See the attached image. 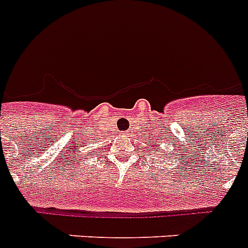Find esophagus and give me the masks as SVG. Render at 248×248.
Wrapping results in <instances>:
<instances>
[{
    "instance_id": "obj_1",
    "label": "esophagus",
    "mask_w": 248,
    "mask_h": 248,
    "mask_svg": "<svg viewBox=\"0 0 248 248\" xmlns=\"http://www.w3.org/2000/svg\"><path fill=\"white\" fill-rule=\"evenodd\" d=\"M126 134H127V132H124V135H126Z\"/></svg>"
}]
</instances>
